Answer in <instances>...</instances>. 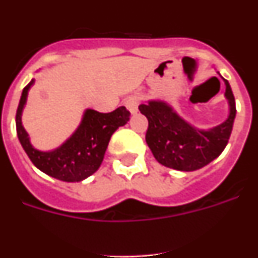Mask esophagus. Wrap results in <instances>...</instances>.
I'll return each instance as SVG.
<instances>
[{"label": "esophagus", "mask_w": 258, "mask_h": 258, "mask_svg": "<svg viewBox=\"0 0 258 258\" xmlns=\"http://www.w3.org/2000/svg\"><path fill=\"white\" fill-rule=\"evenodd\" d=\"M138 104H140V99L137 97L127 98L126 101H125V106H126V108L129 109V112L132 115H136L138 112Z\"/></svg>", "instance_id": "34e87169"}]
</instances>
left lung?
<instances>
[{
    "label": "left lung",
    "instance_id": "1",
    "mask_svg": "<svg viewBox=\"0 0 258 258\" xmlns=\"http://www.w3.org/2000/svg\"><path fill=\"white\" fill-rule=\"evenodd\" d=\"M221 79L225 83L229 111L226 120L209 129L194 126L179 116L170 102L163 99H150L138 107L149 120L146 142L157 163L181 172H194L208 165L225 150L231 136L236 108L229 81L222 76Z\"/></svg>",
    "mask_w": 258,
    "mask_h": 258
}]
</instances>
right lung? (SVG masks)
Instances as JSON below:
<instances>
[{"label":"right lung","instance_id":"obj_1","mask_svg":"<svg viewBox=\"0 0 258 258\" xmlns=\"http://www.w3.org/2000/svg\"><path fill=\"white\" fill-rule=\"evenodd\" d=\"M33 85L35 79L23 89L17 109L15 122L20 145L36 168L45 174L64 182L84 181L99 169L111 136L129 121L131 112L124 106L109 113L86 108L76 131L64 142L54 150L41 151L32 145L29 134L22 122L23 109Z\"/></svg>","mask_w":258,"mask_h":258}]
</instances>
